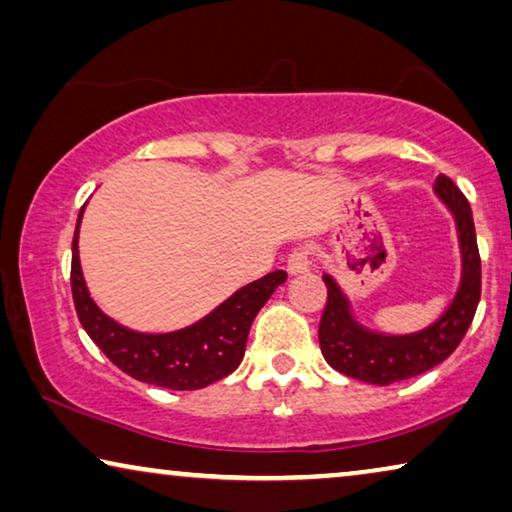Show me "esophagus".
<instances>
[{
	"label": "esophagus",
	"mask_w": 512,
	"mask_h": 512,
	"mask_svg": "<svg viewBox=\"0 0 512 512\" xmlns=\"http://www.w3.org/2000/svg\"><path fill=\"white\" fill-rule=\"evenodd\" d=\"M310 251L307 249H293L289 258H286V270L291 272V275H298V272H305L310 270Z\"/></svg>",
	"instance_id": "1"
}]
</instances>
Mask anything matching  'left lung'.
I'll list each match as a JSON object with an SVG mask.
<instances>
[{"label":"left lung","mask_w":512,"mask_h":512,"mask_svg":"<svg viewBox=\"0 0 512 512\" xmlns=\"http://www.w3.org/2000/svg\"><path fill=\"white\" fill-rule=\"evenodd\" d=\"M433 193L450 209L461 251V279L452 303L422 331L391 335L363 326L354 317L352 303L331 275H324L328 289L326 310L319 324V345L328 366L354 380L387 384L422 375L443 363L471 326L480 303V254L475 240L473 212L466 195L445 174H438Z\"/></svg>","instance_id":"obj_1"}]
</instances>
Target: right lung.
Returning <instances> with one entry per match:
<instances>
[{"label":"right lung","mask_w":512,"mask_h":512,"mask_svg":"<svg viewBox=\"0 0 512 512\" xmlns=\"http://www.w3.org/2000/svg\"><path fill=\"white\" fill-rule=\"evenodd\" d=\"M83 209L76 221L72 242V296L81 326L93 338L107 359L135 377L156 387L191 391L202 389L233 373L242 363L249 328L256 314L268 303L279 284L286 282V272L275 270L256 279L233 296L214 307L207 317L170 333H139L118 324L104 314L86 286L79 258V226Z\"/></svg>","instance_id":"1"}]
</instances>
